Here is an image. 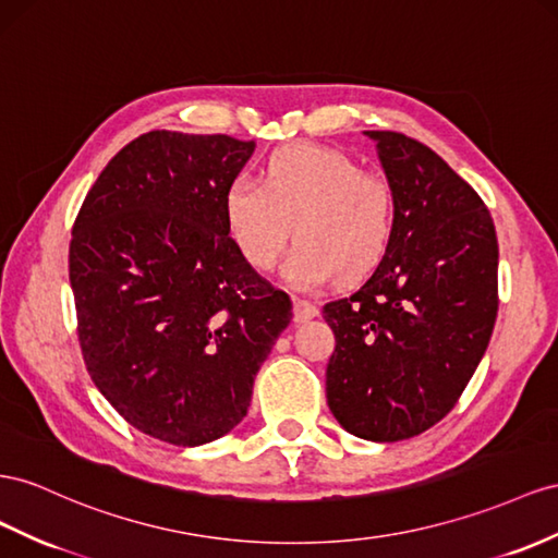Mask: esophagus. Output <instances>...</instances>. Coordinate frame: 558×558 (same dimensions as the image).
<instances>
[{"label": "esophagus", "instance_id": "34e87169", "mask_svg": "<svg viewBox=\"0 0 558 558\" xmlns=\"http://www.w3.org/2000/svg\"><path fill=\"white\" fill-rule=\"evenodd\" d=\"M316 314H319V310H316V305L310 303V300H305V298H293V319H295V322L314 319Z\"/></svg>", "mask_w": 558, "mask_h": 558}]
</instances>
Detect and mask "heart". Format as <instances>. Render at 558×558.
Instances as JSON below:
<instances>
[{"label":"heart","instance_id":"1","mask_svg":"<svg viewBox=\"0 0 558 558\" xmlns=\"http://www.w3.org/2000/svg\"><path fill=\"white\" fill-rule=\"evenodd\" d=\"M225 228L244 263L269 272L291 239L286 275L314 289L352 283L380 265L395 230V192L338 149L300 143L267 159L263 183L236 175L222 197Z\"/></svg>","mask_w":558,"mask_h":558}]
</instances>
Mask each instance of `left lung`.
<instances>
[{"instance_id": "1", "label": "left lung", "mask_w": 558, "mask_h": 558, "mask_svg": "<svg viewBox=\"0 0 558 558\" xmlns=\"http://www.w3.org/2000/svg\"><path fill=\"white\" fill-rule=\"evenodd\" d=\"M395 192L380 265L324 305L336 333L326 401L368 441H403L453 411L498 316V236L474 187L420 141L366 131Z\"/></svg>"}]
</instances>
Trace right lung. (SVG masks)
<instances>
[{"mask_svg":"<svg viewBox=\"0 0 558 558\" xmlns=\"http://www.w3.org/2000/svg\"><path fill=\"white\" fill-rule=\"evenodd\" d=\"M253 149L222 133H143L102 169L72 225L86 371L129 425L173 446L242 423L255 373L293 316L225 228V190Z\"/></svg>","mask_w":558,"mask_h":558,"instance_id":"1","label":"right lung"}]
</instances>
